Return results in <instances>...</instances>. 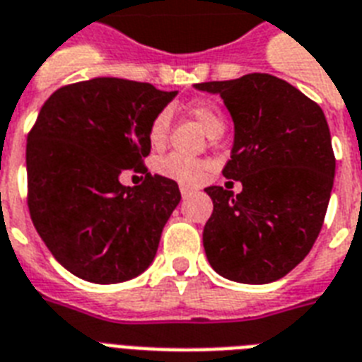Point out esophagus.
I'll return each mask as SVG.
<instances>
[{
  "label": "esophagus",
  "instance_id": "obj_1",
  "mask_svg": "<svg viewBox=\"0 0 362 362\" xmlns=\"http://www.w3.org/2000/svg\"><path fill=\"white\" fill-rule=\"evenodd\" d=\"M195 187H191V186H186V184H182L180 186V193H182V197H184V199H187V197H191L193 195V193H195Z\"/></svg>",
  "mask_w": 362,
  "mask_h": 362
}]
</instances>
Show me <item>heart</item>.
<instances>
[{"label": "heart", "instance_id": "obj_1", "mask_svg": "<svg viewBox=\"0 0 362 362\" xmlns=\"http://www.w3.org/2000/svg\"><path fill=\"white\" fill-rule=\"evenodd\" d=\"M186 110L189 113V117H193L197 120V124L201 126L202 130L206 132L210 137H217V135H221L223 130H225L223 113L219 111V107L216 104H211L208 100L191 102ZM167 132H169V115L163 111V113L156 115V119L152 120L151 128H148V141H151V145H163L167 139ZM156 171L160 173L161 176L171 178V180L193 186L197 182H201L202 176L206 175L208 163H204L201 160L184 158L180 154H169L156 163Z\"/></svg>", "mask_w": 362, "mask_h": 362}]
</instances>
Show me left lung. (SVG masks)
Here are the masks:
<instances>
[{
    "mask_svg": "<svg viewBox=\"0 0 362 362\" xmlns=\"http://www.w3.org/2000/svg\"><path fill=\"white\" fill-rule=\"evenodd\" d=\"M219 95L234 122L228 180L234 195L206 187L214 211L202 243L221 277L267 284L290 273L313 249L334 180L327 120L316 102L272 74L195 83ZM232 184V182H230Z\"/></svg>",
    "mask_w": 362,
    "mask_h": 362,
    "instance_id": "8db88e82",
    "label": "left lung"
}]
</instances>
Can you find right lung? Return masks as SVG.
I'll return each mask as SVG.
<instances>
[{
	"mask_svg": "<svg viewBox=\"0 0 362 362\" xmlns=\"http://www.w3.org/2000/svg\"><path fill=\"white\" fill-rule=\"evenodd\" d=\"M178 90L120 78L61 87L44 102L28 135L31 221L72 275L124 283L151 266L161 230L180 202L178 184L146 173L148 128ZM124 170L146 173L122 187Z\"/></svg>",
	"mask_w": 362,
	"mask_h": 362,
	"instance_id": "1",
	"label": "right lung"
}]
</instances>
